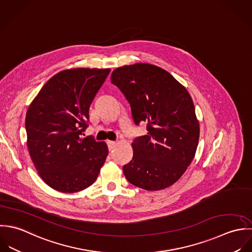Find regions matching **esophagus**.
Returning a JSON list of instances; mask_svg holds the SVG:
<instances>
[{
	"label": "esophagus",
	"instance_id": "obj_1",
	"mask_svg": "<svg viewBox=\"0 0 252 252\" xmlns=\"http://www.w3.org/2000/svg\"><path fill=\"white\" fill-rule=\"evenodd\" d=\"M107 144H108V149H109V151H113V150L115 149V147L117 146V143L114 142V141H108Z\"/></svg>",
	"mask_w": 252,
	"mask_h": 252
}]
</instances>
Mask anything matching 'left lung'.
<instances>
[{"mask_svg": "<svg viewBox=\"0 0 252 252\" xmlns=\"http://www.w3.org/2000/svg\"><path fill=\"white\" fill-rule=\"evenodd\" d=\"M111 83L129 102L136 126L147 123V134L132 142V159L123 166L132 185L158 191L174 184L197 151L200 126L189 93L167 71L136 63L115 69Z\"/></svg>", "mask_w": 252, "mask_h": 252, "instance_id": "1", "label": "left lung"}]
</instances>
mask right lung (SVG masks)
I'll list each match as a JSON object with an SVG mask.
<instances>
[{"label":"right lung","mask_w":252,"mask_h":252,"mask_svg":"<svg viewBox=\"0 0 252 252\" xmlns=\"http://www.w3.org/2000/svg\"><path fill=\"white\" fill-rule=\"evenodd\" d=\"M110 71L63 70L46 83L27 110L31 159L44 182L56 191L76 193L90 187L105 162L106 143L82 134L88 126L90 106Z\"/></svg>","instance_id":"right-lung-1"}]
</instances>
